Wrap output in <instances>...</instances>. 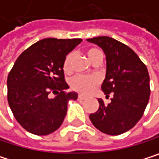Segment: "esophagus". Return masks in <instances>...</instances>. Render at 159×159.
<instances>
[{
  "label": "esophagus",
  "instance_id": "esophagus-1",
  "mask_svg": "<svg viewBox=\"0 0 159 159\" xmlns=\"http://www.w3.org/2000/svg\"><path fill=\"white\" fill-rule=\"evenodd\" d=\"M78 99H79V100H84V99H85V96H83V95L80 94V95L78 96Z\"/></svg>",
  "mask_w": 159,
  "mask_h": 159
}]
</instances>
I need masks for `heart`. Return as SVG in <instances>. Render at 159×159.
<instances>
[{
  "label": "heart",
  "mask_w": 159,
  "mask_h": 159,
  "mask_svg": "<svg viewBox=\"0 0 159 159\" xmlns=\"http://www.w3.org/2000/svg\"><path fill=\"white\" fill-rule=\"evenodd\" d=\"M86 55L89 61L93 64L97 61H103V52L96 48H90L86 50ZM74 60V53H68L63 63V70L66 74H70L72 72V65ZM100 83V80L95 76H75L70 80V85L73 90L88 94L92 93Z\"/></svg>",
  "instance_id": "obj_1"
}]
</instances>
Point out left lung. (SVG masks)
<instances>
[{
	"mask_svg": "<svg viewBox=\"0 0 159 159\" xmlns=\"http://www.w3.org/2000/svg\"><path fill=\"white\" fill-rule=\"evenodd\" d=\"M100 47L107 61L106 78L101 89L111 103L98 99L99 109L90 114L93 125L108 135H120L140 121L150 97V79L146 66L126 45L109 36L87 39Z\"/></svg>",
	"mask_w": 159,
	"mask_h": 159,
	"instance_id": "8db88e82",
	"label": "left lung"
}]
</instances>
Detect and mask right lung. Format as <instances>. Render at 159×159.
Masks as SVG:
<instances>
[{
  "instance_id": "add662e5",
  "label": "right lung",
  "mask_w": 159,
  "mask_h": 159,
  "mask_svg": "<svg viewBox=\"0 0 159 159\" xmlns=\"http://www.w3.org/2000/svg\"><path fill=\"white\" fill-rule=\"evenodd\" d=\"M82 40L42 39L18 56L7 78V99L16 118L28 132L45 136L60 127L69 100L75 92L66 93L63 63L66 56ZM57 93L54 98L48 94Z\"/></svg>"
}]
</instances>
